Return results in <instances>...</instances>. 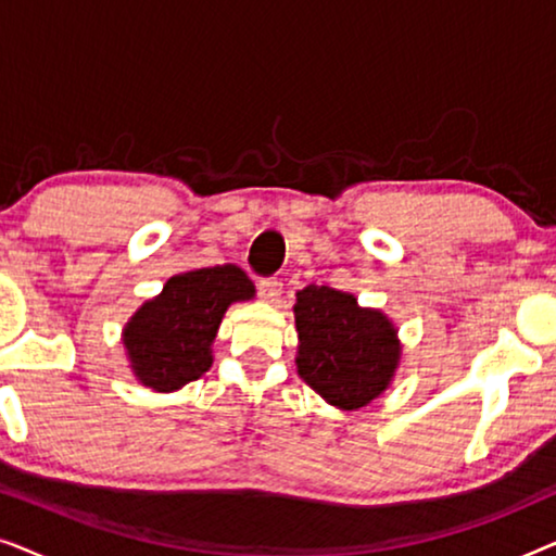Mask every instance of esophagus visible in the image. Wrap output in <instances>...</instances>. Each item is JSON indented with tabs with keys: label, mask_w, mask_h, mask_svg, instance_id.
<instances>
[{
	"label": "esophagus",
	"mask_w": 556,
	"mask_h": 556,
	"mask_svg": "<svg viewBox=\"0 0 556 556\" xmlns=\"http://www.w3.org/2000/svg\"><path fill=\"white\" fill-rule=\"evenodd\" d=\"M257 293H261L263 301L276 303L280 299V293H283V283H280L278 278H261L257 280Z\"/></svg>",
	"instance_id": "34e87169"
}]
</instances>
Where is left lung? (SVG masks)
Returning <instances> with one entry per match:
<instances>
[{
    "instance_id": "1",
    "label": "left lung",
    "mask_w": 556,
    "mask_h": 556,
    "mask_svg": "<svg viewBox=\"0 0 556 556\" xmlns=\"http://www.w3.org/2000/svg\"><path fill=\"white\" fill-rule=\"evenodd\" d=\"M295 367L303 382L339 409H359L390 387L400 364L394 324L362 308L352 293L306 286L295 293Z\"/></svg>"
}]
</instances>
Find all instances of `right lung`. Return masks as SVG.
Returning <instances> with one entry per match:
<instances>
[{
  "mask_svg": "<svg viewBox=\"0 0 556 556\" xmlns=\"http://www.w3.org/2000/svg\"><path fill=\"white\" fill-rule=\"evenodd\" d=\"M255 286L238 265L179 273L124 326L136 379L154 392H174L212 367V341L225 311L250 301Z\"/></svg>",
  "mask_w": 556,
  "mask_h": 556,
  "instance_id": "add662e5",
  "label": "right lung"
}]
</instances>
